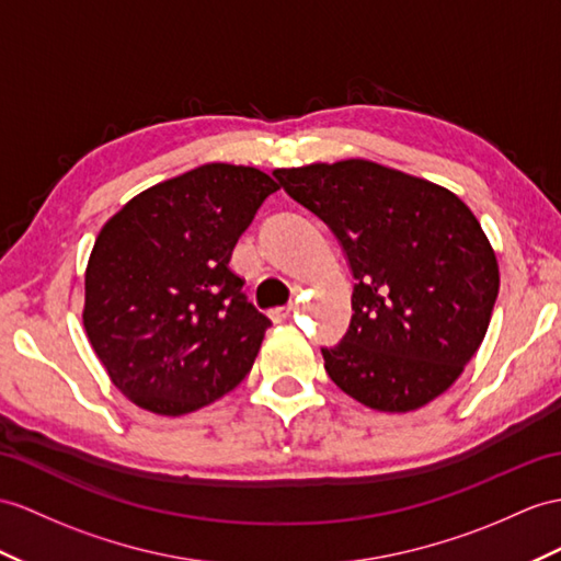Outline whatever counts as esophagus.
<instances>
[{"mask_svg":"<svg viewBox=\"0 0 561 561\" xmlns=\"http://www.w3.org/2000/svg\"><path fill=\"white\" fill-rule=\"evenodd\" d=\"M293 309H295V307H276V309L268 311V317H271L273 323H280V321H285V319H290Z\"/></svg>","mask_w":561,"mask_h":561,"instance_id":"esophagus-1","label":"esophagus"}]
</instances>
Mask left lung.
I'll list each match as a JSON object with an SVG mask.
<instances>
[{
  "label": "left lung",
  "mask_w": 561,
  "mask_h": 561,
  "mask_svg": "<svg viewBox=\"0 0 561 561\" xmlns=\"http://www.w3.org/2000/svg\"><path fill=\"white\" fill-rule=\"evenodd\" d=\"M273 175L333 230L357 280L350 331L321 350L333 383L388 414L440 398L481 347L500 290L473 211L443 185L366 159Z\"/></svg>",
  "instance_id": "1"
}]
</instances>
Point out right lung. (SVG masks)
Returning <instances> with one entry per match:
<instances>
[{"instance_id": "1", "label": "right lung", "mask_w": 561, "mask_h": 561, "mask_svg": "<svg viewBox=\"0 0 561 561\" xmlns=\"http://www.w3.org/2000/svg\"><path fill=\"white\" fill-rule=\"evenodd\" d=\"M276 190L254 167L204 163L142 190L102 226L85 268L83 325L133 404L183 416L250 374L271 321L228 262Z\"/></svg>"}]
</instances>
